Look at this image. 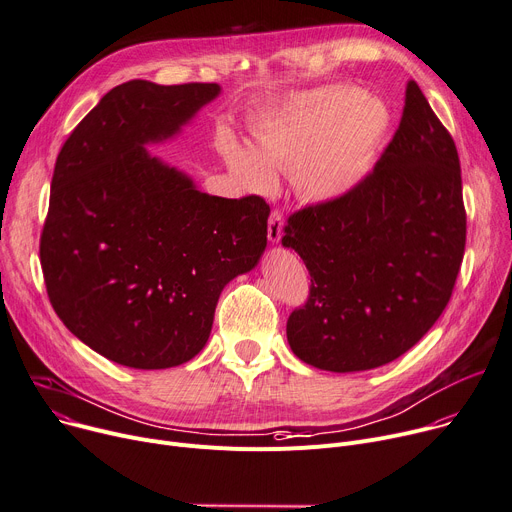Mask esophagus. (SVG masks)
I'll use <instances>...</instances> for the list:
<instances>
[{"mask_svg": "<svg viewBox=\"0 0 512 512\" xmlns=\"http://www.w3.org/2000/svg\"><path fill=\"white\" fill-rule=\"evenodd\" d=\"M281 238H283V213L272 211L268 219V240L272 244H279Z\"/></svg>", "mask_w": 512, "mask_h": 512, "instance_id": "esophagus-1", "label": "esophagus"}]
</instances>
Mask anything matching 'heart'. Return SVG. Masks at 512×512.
Segmentation results:
<instances>
[{
  "instance_id": "b5f03b06",
  "label": "heart",
  "mask_w": 512,
  "mask_h": 512,
  "mask_svg": "<svg viewBox=\"0 0 512 512\" xmlns=\"http://www.w3.org/2000/svg\"><path fill=\"white\" fill-rule=\"evenodd\" d=\"M391 129L387 104L355 86L293 94L254 112L250 151L223 145L225 162L256 192L274 188V174L291 172L311 203H336L371 174Z\"/></svg>"
}]
</instances>
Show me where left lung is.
I'll use <instances>...</instances> for the list:
<instances>
[{"label": "left lung", "instance_id": "8db88e82", "mask_svg": "<svg viewBox=\"0 0 512 512\" xmlns=\"http://www.w3.org/2000/svg\"><path fill=\"white\" fill-rule=\"evenodd\" d=\"M283 248L311 274L287 322L303 363L357 373L402 357L439 320L465 250L457 147L416 82L375 172L336 203L289 217Z\"/></svg>", "mask_w": 512, "mask_h": 512}]
</instances>
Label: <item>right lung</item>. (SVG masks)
Masks as SVG:
<instances>
[{
    "label": "right lung",
    "mask_w": 512,
    "mask_h": 512,
    "mask_svg": "<svg viewBox=\"0 0 512 512\" xmlns=\"http://www.w3.org/2000/svg\"><path fill=\"white\" fill-rule=\"evenodd\" d=\"M219 84L112 88L65 141L41 264L67 330L112 363L170 369L205 348L221 291L266 250L270 207L223 199L149 153L182 133Z\"/></svg>",
    "instance_id": "add662e5"
}]
</instances>
